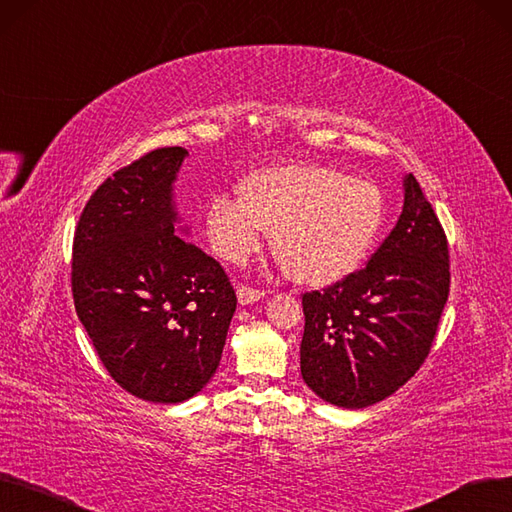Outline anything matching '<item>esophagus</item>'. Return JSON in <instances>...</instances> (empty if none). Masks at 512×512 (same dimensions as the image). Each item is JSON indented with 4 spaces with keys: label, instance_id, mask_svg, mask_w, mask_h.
<instances>
[{
    "label": "esophagus",
    "instance_id": "obj_1",
    "mask_svg": "<svg viewBox=\"0 0 512 512\" xmlns=\"http://www.w3.org/2000/svg\"><path fill=\"white\" fill-rule=\"evenodd\" d=\"M237 298H239L241 304H252V302L264 298V290H256L248 283H239L237 285Z\"/></svg>",
    "mask_w": 512,
    "mask_h": 512
}]
</instances>
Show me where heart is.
<instances>
[{"label": "heart", "mask_w": 512, "mask_h": 512, "mask_svg": "<svg viewBox=\"0 0 512 512\" xmlns=\"http://www.w3.org/2000/svg\"><path fill=\"white\" fill-rule=\"evenodd\" d=\"M239 195H218L206 212L214 252L241 264L273 229V248L288 273L311 285L353 273L380 229L382 195L344 172L290 163L252 172Z\"/></svg>", "instance_id": "obj_1"}]
</instances>
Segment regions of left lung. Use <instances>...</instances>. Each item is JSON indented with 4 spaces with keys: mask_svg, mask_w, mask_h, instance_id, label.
I'll return each mask as SVG.
<instances>
[{
    "mask_svg": "<svg viewBox=\"0 0 512 512\" xmlns=\"http://www.w3.org/2000/svg\"><path fill=\"white\" fill-rule=\"evenodd\" d=\"M395 229L359 271L302 294L300 372L327 403L374 405L431 353L449 296V245L414 174Z\"/></svg>",
    "mask_w": 512,
    "mask_h": 512,
    "instance_id": "obj_1",
    "label": "left lung"
}]
</instances>
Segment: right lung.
I'll list each match as a JSON object with an SVG mask.
<instances>
[{"mask_svg": "<svg viewBox=\"0 0 512 512\" xmlns=\"http://www.w3.org/2000/svg\"><path fill=\"white\" fill-rule=\"evenodd\" d=\"M185 155L161 147L113 172L73 237L77 317L111 378L153 403H180L210 382L237 306L220 262L174 233Z\"/></svg>", "mask_w": 512, "mask_h": 512, "instance_id": "1", "label": "right lung"}]
</instances>
